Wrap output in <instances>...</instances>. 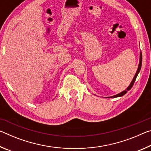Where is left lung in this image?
I'll list each match as a JSON object with an SVG mask.
<instances>
[{
    "label": "left lung",
    "instance_id": "8db88e82",
    "mask_svg": "<svg viewBox=\"0 0 151 151\" xmlns=\"http://www.w3.org/2000/svg\"><path fill=\"white\" fill-rule=\"evenodd\" d=\"M141 65H142V53H141V51L140 52V58H139V66H138V68H137V70L136 72V74H135L134 76L132 78V80L131 81V84H130L129 86H128L126 90H124L123 91H122L121 93H120L119 94H116V95H114V96H109V97H106V98H116V97H120V96H122L124 95L125 94L127 93V91H129V90H131V88L132 87V86L134 85V83L135 80H136V78L137 77V75H139V73L140 70V68H141Z\"/></svg>",
    "mask_w": 151,
    "mask_h": 151
}]
</instances>
